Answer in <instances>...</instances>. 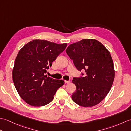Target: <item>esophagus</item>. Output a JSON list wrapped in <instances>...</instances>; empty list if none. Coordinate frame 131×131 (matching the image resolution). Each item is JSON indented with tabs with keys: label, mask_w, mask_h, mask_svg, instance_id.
Wrapping results in <instances>:
<instances>
[{
	"label": "esophagus",
	"mask_w": 131,
	"mask_h": 131,
	"mask_svg": "<svg viewBox=\"0 0 131 131\" xmlns=\"http://www.w3.org/2000/svg\"><path fill=\"white\" fill-rule=\"evenodd\" d=\"M65 83L66 84H69V83H70V80H65Z\"/></svg>",
	"instance_id": "obj_1"
}]
</instances>
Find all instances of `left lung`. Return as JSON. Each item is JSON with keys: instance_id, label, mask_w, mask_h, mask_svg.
Returning <instances> with one entry per match:
<instances>
[{"instance_id": "8db88e82", "label": "left lung", "mask_w": 131, "mask_h": 131, "mask_svg": "<svg viewBox=\"0 0 131 131\" xmlns=\"http://www.w3.org/2000/svg\"><path fill=\"white\" fill-rule=\"evenodd\" d=\"M66 53L79 71L80 77L74 78L76 91L71 98L77 104L92 107L102 101L109 92L114 79V63L110 52L98 40L82 39L70 44Z\"/></svg>"}]
</instances>
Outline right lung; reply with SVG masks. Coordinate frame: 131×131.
Listing matches in <instances>:
<instances>
[{
    "mask_svg": "<svg viewBox=\"0 0 131 131\" xmlns=\"http://www.w3.org/2000/svg\"><path fill=\"white\" fill-rule=\"evenodd\" d=\"M66 46V43L35 39L19 50L12 78L19 95L27 104L34 106L47 105L53 99L58 88L63 85V80L54 79L45 74Z\"/></svg>",
    "mask_w": 131,
    "mask_h": 131,
    "instance_id": "obj_1",
    "label": "right lung"
}]
</instances>
